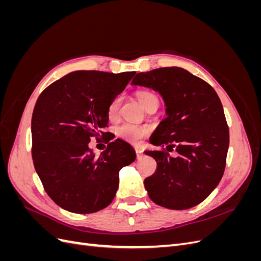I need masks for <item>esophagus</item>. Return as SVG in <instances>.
<instances>
[{
    "label": "esophagus",
    "mask_w": 261,
    "mask_h": 261,
    "mask_svg": "<svg viewBox=\"0 0 261 261\" xmlns=\"http://www.w3.org/2000/svg\"><path fill=\"white\" fill-rule=\"evenodd\" d=\"M144 151L141 149H136V155H137V159H140L141 156H143Z\"/></svg>",
    "instance_id": "esophagus-1"
}]
</instances>
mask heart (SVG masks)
I'll list each match as a JSON object with an SVG mask.
<instances>
[{
  "instance_id": "b5f03b06",
  "label": "heart",
  "mask_w": 261,
  "mask_h": 261,
  "mask_svg": "<svg viewBox=\"0 0 261 261\" xmlns=\"http://www.w3.org/2000/svg\"><path fill=\"white\" fill-rule=\"evenodd\" d=\"M138 100L140 102V105L145 109H148L152 103H154V102H159L155 94L150 91H140L138 93ZM120 103L121 96H116L115 98H113L111 102H110L108 108L109 118L113 120V118L116 117L118 108H120ZM149 133L150 128L148 126H139L134 124H123L116 128V135L118 137L134 145H140L143 143V140L149 135Z\"/></svg>"
}]
</instances>
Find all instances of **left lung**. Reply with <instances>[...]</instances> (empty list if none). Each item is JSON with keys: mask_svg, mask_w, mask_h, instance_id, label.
I'll use <instances>...</instances> for the list:
<instances>
[{"mask_svg": "<svg viewBox=\"0 0 261 261\" xmlns=\"http://www.w3.org/2000/svg\"><path fill=\"white\" fill-rule=\"evenodd\" d=\"M159 92L167 117L150 143L159 151H146L156 161L154 174L144 184L154 203L184 210L197 206L223 176L230 134L222 103L212 87L180 67L138 73L132 82ZM175 147L179 155L170 157Z\"/></svg>", "mask_w": 261, "mask_h": 261, "instance_id": "obj_1", "label": "left lung"}]
</instances>
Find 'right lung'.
Masks as SVG:
<instances>
[{
  "mask_svg": "<svg viewBox=\"0 0 261 261\" xmlns=\"http://www.w3.org/2000/svg\"><path fill=\"white\" fill-rule=\"evenodd\" d=\"M134 75L78 70L39 96L31 118V152L44 191L61 208L93 213L114 199L118 173L135 161V150L116 139L96 155L88 144L91 137L103 135L110 102Z\"/></svg>",
  "mask_w": 261,
  "mask_h": 261,
  "instance_id": "right-lung-1",
  "label": "right lung"
}]
</instances>
